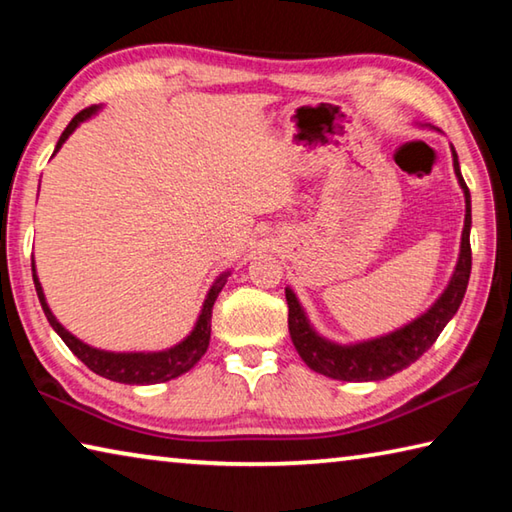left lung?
I'll list each match as a JSON object with an SVG mask.
<instances>
[{"label": "left lung", "instance_id": "8db88e82", "mask_svg": "<svg viewBox=\"0 0 512 512\" xmlns=\"http://www.w3.org/2000/svg\"><path fill=\"white\" fill-rule=\"evenodd\" d=\"M454 171L458 183H461L465 192V228L461 239V255H458L452 282H449L443 296L438 298L436 305H433L427 314L415 318L413 323L397 329L393 334L381 336V339L357 345H339L323 339V336H318L314 329H311L298 298L293 296L291 289H287L291 341L296 345L302 361H305L311 370L341 381H379L395 375V372L404 370L406 366H411L415 359H420L422 354L436 343L440 332H443L445 325L452 320L458 307H461L472 271L470 189H467L461 176V169H458L456 151Z\"/></svg>", "mask_w": 512, "mask_h": 512}]
</instances>
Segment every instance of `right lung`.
Here are the masks:
<instances>
[{
  "label": "right lung",
  "instance_id": "right-lung-1",
  "mask_svg": "<svg viewBox=\"0 0 512 512\" xmlns=\"http://www.w3.org/2000/svg\"><path fill=\"white\" fill-rule=\"evenodd\" d=\"M92 112H97V106H90V108L81 110L79 115L69 121L63 135H60L58 144H56V151L60 149V146H63L67 137L72 135L74 128L79 126L81 121L88 119ZM31 271H33V284H36L40 305H42V311H45L49 325L56 329L58 336L65 341L67 348L72 350L76 357H79L92 372H97V375L106 377L110 381H119V384H160V381H169L173 377L183 375V372H187L189 368H194L205 354L207 345H210L212 307H214L216 296H219L223 284H225V275H221L219 280L214 282V287L210 289V293H207L205 305H203L201 316H198V323L194 327V332L189 334L183 343H178L176 348L164 350V352H149V354H144V352L126 354V352H103V350H97V348H90V345L81 343L79 339H76V336L69 334L67 329L54 318V314H51V309L47 307L45 293H42V287H40V282L36 277V266H33V259H31Z\"/></svg>",
  "mask_w": 512,
  "mask_h": 512
}]
</instances>
